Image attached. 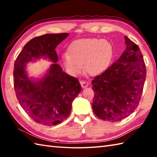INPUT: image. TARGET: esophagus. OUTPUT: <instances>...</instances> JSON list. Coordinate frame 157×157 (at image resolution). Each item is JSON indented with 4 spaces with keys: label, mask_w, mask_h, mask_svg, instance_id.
<instances>
[{
    "label": "esophagus",
    "mask_w": 157,
    "mask_h": 157,
    "mask_svg": "<svg viewBox=\"0 0 157 157\" xmlns=\"http://www.w3.org/2000/svg\"><path fill=\"white\" fill-rule=\"evenodd\" d=\"M79 82H80V84L82 86V87L83 88H86V87H88V83L86 82V81H84V80H80L79 81Z\"/></svg>",
    "instance_id": "esophagus-1"
}]
</instances>
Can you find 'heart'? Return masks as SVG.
<instances>
[{"label": "heart", "instance_id": "obj_1", "mask_svg": "<svg viewBox=\"0 0 157 157\" xmlns=\"http://www.w3.org/2000/svg\"><path fill=\"white\" fill-rule=\"evenodd\" d=\"M69 54L63 56V62L69 71L78 74L84 71L90 75L101 74L111 65L114 48L106 40L97 38L81 39L75 41L68 49Z\"/></svg>", "mask_w": 157, "mask_h": 157}]
</instances>
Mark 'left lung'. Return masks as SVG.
<instances>
[{"label":"left lung","instance_id":"8db88e82","mask_svg":"<svg viewBox=\"0 0 157 157\" xmlns=\"http://www.w3.org/2000/svg\"><path fill=\"white\" fill-rule=\"evenodd\" d=\"M125 42L126 48L117 61L92 82L93 111L98 118L110 122L121 121L135 111L146 79L140 49L126 36Z\"/></svg>","mask_w":157,"mask_h":157}]
</instances>
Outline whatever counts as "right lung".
Instances as JSON below:
<instances>
[{
    "mask_svg": "<svg viewBox=\"0 0 157 157\" xmlns=\"http://www.w3.org/2000/svg\"><path fill=\"white\" fill-rule=\"evenodd\" d=\"M68 36L48 34L32 39L14 64V88L19 104L34 121L43 125H56L67 118L73 100L82 90L78 79L67 74L56 63L55 48ZM41 58L53 63L42 78H29L26 64Z\"/></svg>",
    "mask_w": 157,
    "mask_h": 157,
    "instance_id": "obj_1",
    "label": "right lung"
}]
</instances>
